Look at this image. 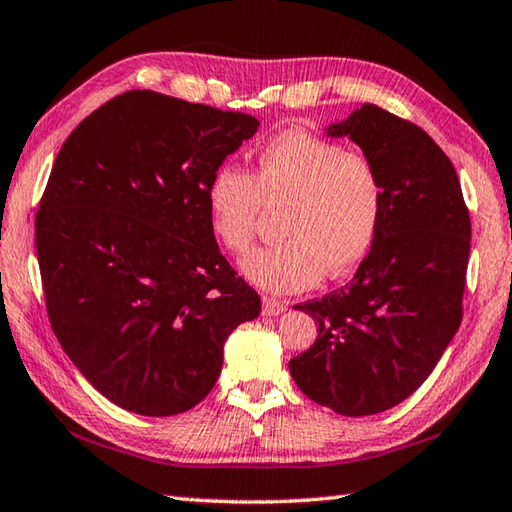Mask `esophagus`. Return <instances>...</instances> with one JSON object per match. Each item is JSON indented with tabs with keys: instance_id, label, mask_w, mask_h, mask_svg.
Instances as JSON below:
<instances>
[{
	"instance_id": "1",
	"label": "esophagus",
	"mask_w": 512,
	"mask_h": 512,
	"mask_svg": "<svg viewBox=\"0 0 512 512\" xmlns=\"http://www.w3.org/2000/svg\"><path fill=\"white\" fill-rule=\"evenodd\" d=\"M286 308H288V304L284 302V299L264 297V310H262L264 315H268V317H275V315H279V313H284Z\"/></svg>"
}]
</instances>
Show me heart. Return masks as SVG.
<instances>
[{"mask_svg":"<svg viewBox=\"0 0 512 512\" xmlns=\"http://www.w3.org/2000/svg\"><path fill=\"white\" fill-rule=\"evenodd\" d=\"M264 204H288L286 239L248 257L244 275L270 293H297L364 262L382 224L384 184L362 150L293 128L262 148L255 175L224 164L210 177L208 222L219 244L248 255Z\"/></svg>","mask_w":512,"mask_h":512,"instance_id":"1","label":"heart"}]
</instances>
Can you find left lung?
<instances>
[{"label":"left lung","instance_id":"8db88e82","mask_svg":"<svg viewBox=\"0 0 512 512\" xmlns=\"http://www.w3.org/2000/svg\"><path fill=\"white\" fill-rule=\"evenodd\" d=\"M328 135L373 159L384 213L350 284L297 304L317 339L288 368L315 404L364 417L413 395L462 324L470 215L453 164L417 124L362 104Z\"/></svg>","mask_w":512,"mask_h":512}]
</instances>
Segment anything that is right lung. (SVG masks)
Listing matches in <instances>:
<instances>
[{"label":"right lung","instance_id":"add662e5","mask_svg":"<svg viewBox=\"0 0 512 512\" xmlns=\"http://www.w3.org/2000/svg\"><path fill=\"white\" fill-rule=\"evenodd\" d=\"M257 126L239 110L128 90L55 157L35 215L46 313L70 362L119 408L197 406L226 337L262 310L219 253L206 206L210 177Z\"/></svg>","mask_w":512,"mask_h":512}]
</instances>
